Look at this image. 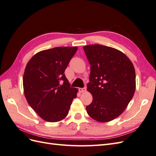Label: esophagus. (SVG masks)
<instances>
[{
  "label": "esophagus",
  "mask_w": 156,
  "mask_h": 156,
  "mask_svg": "<svg viewBox=\"0 0 156 156\" xmlns=\"http://www.w3.org/2000/svg\"><path fill=\"white\" fill-rule=\"evenodd\" d=\"M86 90H87V88H79V91L81 92V93L86 92Z\"/></svg>",
  "instance_id": "1"
}]
</instances>
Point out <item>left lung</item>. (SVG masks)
<instances>
[{"mask_svg": "<svg viewBox=\"0 0 156 156\" xmlns=\"http://www.w3.org/2000/svg\"><path fill=\"white\" fill-rule=\"evenodd\" d=\"M90 64L87 90L93 100L87 106L88 115L100 122L119 116L135 90V71L131 61L122 52L102 45L83 47Z\"/></svg>", "mask_w": 156, "mask_h": 156, "instance_id": "1", "label": "left lung"}]
</instances>
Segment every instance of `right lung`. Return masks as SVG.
Masks as SVG:
<instances>
[{"instance_id": "1", "label": "right lung", "mask_w": 156, "mask_h": 156, "mask_svg": "<svg viewBox=\"0 0 156 156\" xmlns=\"http://www.w3.org/2000/svg\"><path fill=\"white\" fill-rule=\"evenodd\" d=\"M77 47H58L41 51L27 63L23 75L25 96L42 119L62 120L68 114L77 89L70 87L64 72Z\"/></svg>"}]
</instances>
